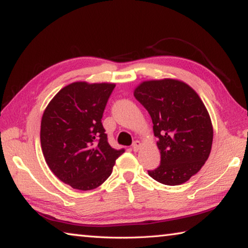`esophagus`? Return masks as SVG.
Here are the masks:
<instances>
[{
	"label": "esophagus",
	"mask_w": 248,
	"mask_h": 248,
	"mask_svg": "<svg viewBox=\"0 0 248 248\" xmlns=\"http://www.w3.org/2000/svg\"><path fill=\"white\" fill-rule=\"evenodd\" d=\"M142 146V143L140 141H134V143L132 144V149H133V151H139L140 150V148Z\"/></svg>",
	"instance_id": "1"
}]
</instances>
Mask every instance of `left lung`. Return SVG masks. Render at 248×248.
<instances>
[{
    "instance_id": "8db88e82",
    "label": "left lung",
    "mask_w": 248,
    "mask_h": 248,
    "mask_svg": "<svg viewBox=\"0 0 248 248\" xmlns=\"http://www.w3.org/2000/svg\"><path fill=\"white\" fill-rule=\"evenodd\" d=\"M149 111L161 152V164L149 175L176 186L201 170L211 152V118L196 91L179 79L144 81L133 92Z\"/></svg>"
}]
</instances>
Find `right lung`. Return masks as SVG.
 Here are the masks:
<instances>
[{
    "label": "right lung",
    "mask_w": 248,
    "mask_h": 248,
    "mask_svg": "<svg viewBox=\"0 0 248 248\" xmlns=\"http://www.w3.org/2000/svg\"><path fill=\"white\" fill-rule=\"evenodd\" d=\"M114 83L74 82L60 90L46 107L40 143L52 173L74 189L100 186L124 152L108 143L103 112Z\"/></svg>",
    "instance_id": "right-lung-1"
}]
</instances>
